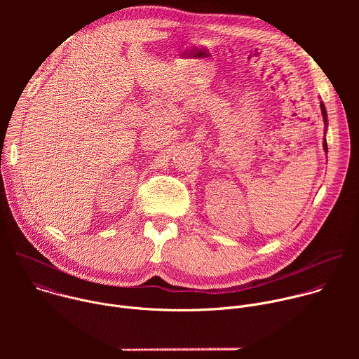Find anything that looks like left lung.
I'll use <instances>...</instances> for the list:
<instances>
[{
  "label": "left lung",
  "instance_id": "1",
  "mask_svg": "<svg viewBox=\"0 0 359 359\" xmlns=\"http://www.w3.org/2000/svg\"><path fill=\"white\" fill-rule=\"evenodd\" d=\"M321 112H323V118H324V123H325V128H327V125H328V119H327V109H325V105H324V102H321ZM323 144H324V150H325V153L328 151V146H327V140L324 139V142H323Z\"/></svg>",
  "mask_w": 359,
  "mask_h": 359
}]
</instances>
